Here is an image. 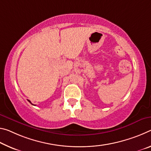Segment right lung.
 I'll return each instance as SVG.
<instances>
[{
    "instance_id": "obj_1",
    "label": "right lung",
    "mask_w": 151,
    "mask_h": 151,
    "mask_svg": "<svg viewBox=\"0 0 151 151\" xmlns=\"http://www.w3.org/2000/svg\"><path fill=\"white\" fill-rule=\"evenodd\" d=\"M27 101H28L29 102V103H30V104H32V102H31V101H29V100H27ZM32 105H33V104H32Z\"/></svg>"
}]
</instances>
